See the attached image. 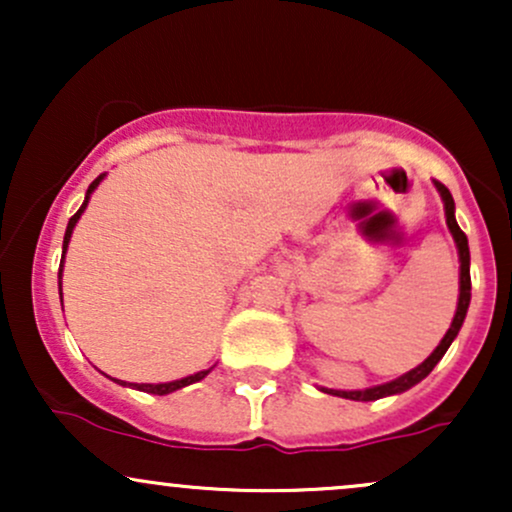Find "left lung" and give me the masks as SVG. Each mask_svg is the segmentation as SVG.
<instances>
[{
    "mask_svg": "<svg viewBox=\"0 0 512 512\" xmlns=\"http://www.w3.org/2000/svg\"><path fill=\"white\" fill-rule=\"evenodd\" d=\"M436 187H438L440 197H443V202H445V219H448V228H450L452 238H455L457 250H460V301H457V313H455V317H452L450 330L445 332V337L440 339L436 351H433V354L428 356L426 361L421 363V366L409 370V373H404L402 378L392 380V383H385V385H378V387H368V390H356V392L325 390V387H322V392H330V395H337V397H344V399H356V402H373V399H380V397H387V395H397V392L409 390V387L421 383V380H424L426 375L431 373L433 368H436V363L445 356V351H448L452 339H455L457 332H460L464 315H467V308H469V298H472V276H469V245H467V236H464V231L460 226H457V221H455V199H452L450 190L443 185V182H436Z\"/></svg>",
    "mask_w": 512,
    "mask_h": 512,
    "instance_id": "8db88e82",
    "label": "left lung"
}]
</instances>
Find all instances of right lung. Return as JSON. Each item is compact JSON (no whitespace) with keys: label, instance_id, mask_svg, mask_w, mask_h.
<instances>
[{"label":"right lung","instance_id":"add662e5","mask_svg":"<svg viewBox=\"0 0 512 512\" xmlns=\"http://www.w3.org/2000/svg\"><path fill=\"white\" fill-rule=\"evenodd\" d=\"M101 180H103V173L98 175V178L93 180L91 185H88L84 204H81V209L76 211V214L72 216V219H69V223H67V233H64V245H62V252H67L69 238H72V231H74L76 221H79L81 211H84V209H86V204H88V197H91V192L96 190V187H98V182H101ZM62 264H64V255H62ZM60 286H62V269H60ZM207 373H209V370H199V373L190 375V378L175 380V383H158V385H134V383H122V380H117V383H120V385H132V387H137V390H142V392H151V395H168V392H175V390H180V387H185V385H192V383H197V380H202L204 375H207ZM113 380H115V378H113Z\"/></svg>","mask_w":512,"mask_h":512}]
</instances>
